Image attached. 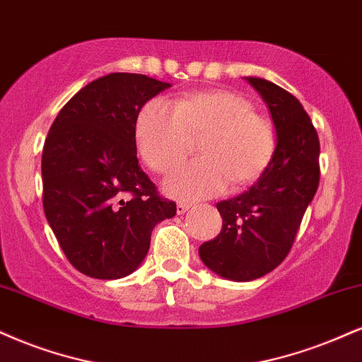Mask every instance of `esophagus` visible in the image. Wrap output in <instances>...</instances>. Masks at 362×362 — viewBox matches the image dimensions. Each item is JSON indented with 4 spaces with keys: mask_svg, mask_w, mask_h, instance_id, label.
<instances>
[{
    "mask_svg": "<svg viewBox=\"0 0 362 362\" xmlns=\"http://www.w3.org/2000/svg\"><path fill=\"white\" fill-rule=\"evenodd\" d=\"M190 207H192V206H190L189 202H178L177 204V212H178V214H185V212L189 211Z\"/></svg>",
    "mask_w": 362,
    "mask_h": 362,
    "instance_id": "34e87169",
    "label": "esophagus"
}]
</instances>
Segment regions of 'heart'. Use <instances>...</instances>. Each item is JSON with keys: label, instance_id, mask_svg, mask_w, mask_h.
I'll return each mask as SVG.
<instances>
[{"label": "heart", "instance_id": "obj_1", "mask_svg": "<svg viewBox=\"0 0 362 362\" xmlns=\"http://www.w3.org/2000/svg\"><path fill=\"white\" fill-rule=\"evenodd\" d=\"M138 151L156 173H168L185 158L194 138L202 136V158L182 165L167 178L175 197L202 199L228 185L252 184L276 151V129L243 94L228 89L195 90L170 104L148 101L134 126Z\"/></svg>", "mask_w": 362, "mask_h": 362}]
</instances>
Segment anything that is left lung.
<instances>
[{
  "label": "left lung",
  "mask_w": 362,
  "mask_h": 362,
  "mask_svg": "<svg viewBox=\"0 0 362 362\" xmlns=\"http://www.w3.org/2000/svg\"><path fill=\"white\" fill-rule=\"evenodd\" d=\"M268 104L276 151L250 190L217 202L223 229L199 247L207 268L233 281H251L286 258L320 180V143L295 95L273 82L246 77Z\"/></svg>",
  "instance_id": "8db88e82"
}]
</instances>
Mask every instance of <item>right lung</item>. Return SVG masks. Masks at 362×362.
Instances as JSON below:
<instances>
[{"mask_svg":"<svg viewBox=\"0 0 362 362\" xmlns=\"http://www.w3.org/2000/svg\"><path fill=\"white\" fill-rule=\"evenodd\" d=\"M167 87L143 74H110L82 87L50 126L43 211L64 255L87 276L133 273L155 226L177 214L139 167L134 138L139 110Z\"/></svg>","mask_w":362,"mask_h":362,"instance_id":"right-lung-1","label":"right lung"}]
</instances>
